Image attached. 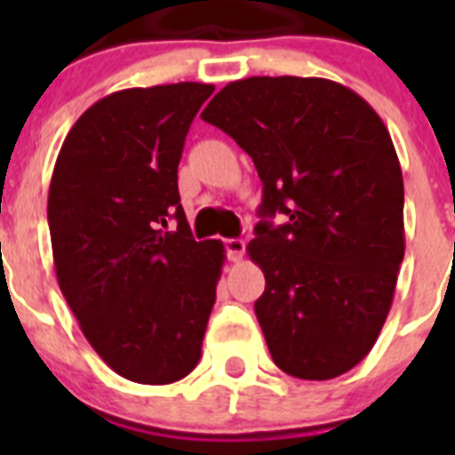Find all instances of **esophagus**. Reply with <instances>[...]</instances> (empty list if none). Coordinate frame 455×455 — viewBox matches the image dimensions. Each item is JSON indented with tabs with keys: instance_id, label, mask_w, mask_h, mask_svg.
Instances as JSON below:
<instances>
[{
	"instance_id": "esophagus-1",
	"label": "esophagus",
	"mask_w": 455,
	"mask_h": 455,
	"mask_svg": "<svg viewBox=\"0 0 455 455\" xmlns=\"http://www.w3.org/2000/svg\"><path fill=\"white\" fill-rule=\"evenodd\" d=\"M225 252L230 262H239L243 252H246V241L243 239H225Z\"/></svg>"
}]
</instances>
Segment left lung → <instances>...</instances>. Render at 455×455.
<instances>
[{
	"instance_id": "left-lung-1",
	"label": "left lung",
	"mask_w": 455,
	"mask_h": 455,
	"mask_svg": "<svg viewBox=\"0 0 455 455\" xmlns=\"http://www.w3.org/2000/svg\"><path fill=\"white\" fill-rule=\"evenodd\" d=\"M200 118L239 143L264 184L248 255L267 287L255 315L273 363L331 380L363 363L403 262V175L380 116L321 77H248Z\"/></svg>"
}]
</instances>
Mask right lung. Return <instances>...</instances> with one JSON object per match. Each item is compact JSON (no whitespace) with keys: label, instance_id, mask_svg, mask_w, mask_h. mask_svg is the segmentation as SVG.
Here are the masks:
<instances>
[{"label":"right lung","instance_id":"obj_1","mask_svg":"<svg viewBox=\"0 0 455 455\" xmlns=\"http://www.w3.org/2000/svg\"><path fill=\"white\" fill-rule=\"evenodd\" d=\"M212 92L196 82L111 92L72 124L52 172L59 287L88 344L134 383L182 380L203 355L225 248L191 236L178 166Z\"/></svg>","mask_w":455,"mask_h":455}]
</instances>
